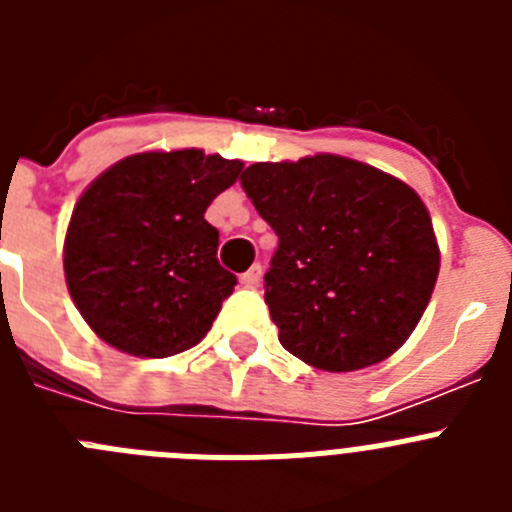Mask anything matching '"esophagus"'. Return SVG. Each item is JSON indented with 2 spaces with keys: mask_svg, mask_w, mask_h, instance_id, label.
Segmentation results:
<instances>
[{
  "mask_svg": "<svg viewBox=\"0 0 512 512\" xmlns=\"http://www.w3.org/2000/svg\"><path fill=\"white\" fill-rule=\"evenodd\" d=\"M261 274H264V269L259 264H253L246 274H241V284L243 287H256L261 282Z\"/></svg>",
  "mask_w": 512,
  "mask_h": 512,
  "instance_id": "1",
  "label": "esophagus"
}]
</instances>
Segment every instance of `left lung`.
<instances>
[{"label":"left lung","instance_id":"1","mask_svg":"<svg viewBox=\"0 0 512 512\" xmlns=\"http://www.w3.org/2000/svg\"><path fill=\"white\" fill-rule=\"evenodd\" d=\"M241 187L279 235L264 300L289 354L323 372L395 354L423 318L441 266L415 189L333 153L253 164Z\"/></svg>","mask_w":512,"mask_h":512}]
</instances>
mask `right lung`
<instances>
[{
  "mask_svg": "<svg viewBox=\"0 0 512 512\" xmlns=\"http://www.w3.org/2000/svg\"><path fill=\"white\" fill-rule=\"evenodd\" d=\"M243 164L200 148L122 158L81 194L63 243L81 318L117 351L166 359L197 346L233 295L205 210Z\"/></svg>",
  "mask_w": 512,
  "mask_h": 512,
  "instance_id": "obj_1",
  "label": "right lung"
}]
</instances>
